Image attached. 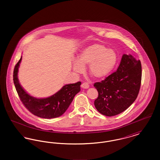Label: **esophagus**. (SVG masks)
Listing matches in <instances>:
<instances>
[{"instance_id": "obj_1", "label": "esophagus", "mask_w": 160, "mask_h": 160, "mask_svg": "<svg viewBox=\"0 0 160 160\" xmlns=\"http://www.w3.org/2000/svg\"><path fill=\"white\" fill-rule=\"evenodd\" d=\"M81 87L83 89H88L89 88V85L87 83H83L81 85Z\"/></svg>"}]
</instances>
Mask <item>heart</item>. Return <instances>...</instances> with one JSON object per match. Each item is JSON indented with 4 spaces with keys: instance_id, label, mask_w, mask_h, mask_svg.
Segmentation results:
<instances>
[{
    "instance_id": "b5f03b06",
    "label": "heart",
    "mask_w": 160,
    "mask_h": 160,
    "mask_svg": "<svg viewBox=\"0 0 160 160\" xmlns=\"http://www.w3.org/2000/svg\"><path fill=\"white\" fill-rule=\"evenodd\" d=\"M117 61L118 54L114 50L96 43L86 47L79 53L72 68L77 73L82 74L84 67L89 65V74L100 79L106 77L112 72Z\"/></svg>"
}]
</instances>
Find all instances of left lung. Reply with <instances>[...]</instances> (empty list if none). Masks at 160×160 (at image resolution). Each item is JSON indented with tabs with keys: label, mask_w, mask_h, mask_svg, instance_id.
Returning a JSON list of instances; mask_svg holds the SVG:
<instances>
[{
	"label": "left lung",
	"mask_w": 160,
	"mask_h": 160,
	"mask_svg": "<svg viewBox=\"0 0 160 160\" xmlns=\"http://www.w3.org/2000/svg\"><path fill=\"white\" fill-rule=\"evenodd\" d=\"M142 81V65L131 54H124L117 70L93 86L98 92L94 105L107 116L120 114L137 98Z\"/></svg>",
	"instance_id": "left-lung-1"
}]
</instances>
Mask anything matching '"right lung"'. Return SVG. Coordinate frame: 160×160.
I'll list each match as a JSON object with an SVG mask.
<instances>
[{
  "label": "right lung",
  "instance_id": "right-lung-1",
  "mask_svg": "<svg viewBox=\"0 0 160 160\" xmlns=\"http://www.w3.org/2000/svg\"><path fill=\"white\" fill-rule=\"evenodd\" d=\"M22 57L15 65L13 80L16 91L24 106L32 114L44 119L61 116L68 109L75 95L80 91L81 82L66 84L60 91L46 98H37L23 89L18 79V71Z\"/></svg>",
  "mask_w": 160,
  "mask_h": 160
}]
</instances>
